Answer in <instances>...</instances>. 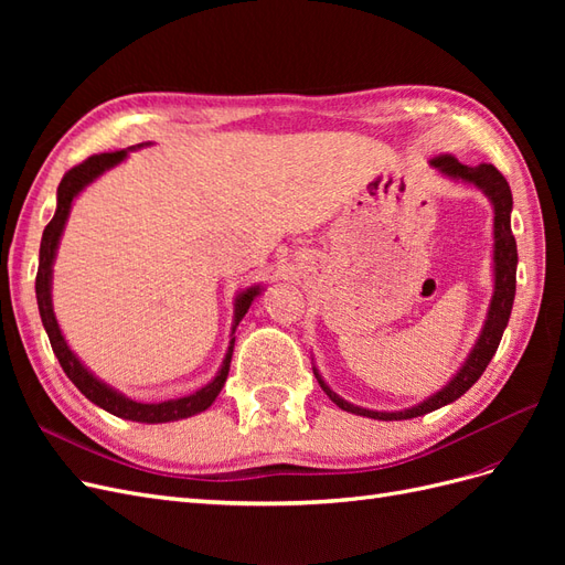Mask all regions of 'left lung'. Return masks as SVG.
I'll return each mask as SVG.
<instances>
[{
	"label": "left lung",
	"instance_id": "left-lung-1",
	"mask_svg": "<svg viewBox=\"0 0 565 565\" xmlns=\"http://www.w3.org/2000/svg\"><path fill=\"white\" fill-rule=\"evenodd\" d=\"M429 164L446 179L461 181V183H469V185L478 188V191H481L492 204V214H494L492 216V241H494L492 243V280H494V285H492L488 313L483 320L481 334H478L476 344L471 347L469 355L465 358V363H461V367L452 374V380L446 386H440L436 393H431L429 398H424L422 403H417L413 407L391 409L388 413V409H370V407L353 405L341 396H337V393L328 386V382L322 380L318 367L313 365V374H316L320 388L328 393L332 403H337L341 409H347V413H353V415L384 419V422L413 419V417H422L426 413H431V409H438V407L465 396V393L478 382V377L486 372L494 351H498L500 339L504 334V328H507L509 316H511V306H514L519 252H516L514 233H511V207H514V200H511V188H509L507 179L492 164L483 162L478 167H469V164H461L452 156H438V158L429 160Z\"/></svg>",
	"mask_w": 565,
	"mask_h": 565
}]
</instances>
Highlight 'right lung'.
I'll return each instance as SVG.
<instances>
[{
  "mask_svg": "<svg viewBox=\"0 0 565 565\" xmlns=\"http://www.w3.org/2000/svg\"><path fill=\"white\" fill-rule=\"evenodd\" d=\"M146 146H150V141L131 146L127 150L100 152V156H94L89 160H84L82 164L73 167L71 172L63 177V181L58 183V191H56V214H54V218L49 221L44 233H42L35 292H38L40 316H42L44 330L49 334L51 349H54L63 372L67 374V380H71L94 405L104 407L106 413H110L119 419H131V422H141V424H164V422H179V419H185V417L200 415L216 401L221 388H224V384H226L228 370H231V358H233V347H235V337H233L235 328L245 318L252 301L262 295L264 287L252 285V287L243 289V292L235 295L233 328H231V341H228V351L224 355V363H221L216 377L210 384H204L202 388L193 391L191 396H181V398L162 401V403L131 401L129 396H125L122 391H117L110 384H106L104 380H98L96 374L79 361L77 353L71 347H67V341L61 332V324H58L56 313H54V301H51V278H54L56 252H58L61 235H63L65 224H67V216H71L73 202L89 183H94L98 177H104L108 169L117 167L119 162H125L127 156H129V150H139V148H146Z\"/></svg>",
  "mask_w": 565,
  "mask_h": 565,
  "instance_id": "right-lung-1",
  "label": "right lung"
}]
</instances>
